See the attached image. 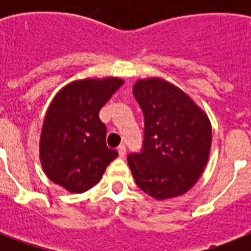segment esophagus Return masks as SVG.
<instances>
[{
	"mask_svg": "<svg viewBox=\"0 0 251 251\" xmlns=\"http://www.w3.org/2000/svg\"><path fill=\"white\" fill-rule=\"evenodd\" d=\"M117 151H118V155H120V157H125V155H126V147H125V146H124V145L118 146Z\"/></svg>",
	"mask_w": 251,
	"mask_h": 251,
	"instance_id": "1",
	"label": "esophagus"
}]
</instances>
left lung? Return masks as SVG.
<instances>
[{
	"label": "left lung",
	"mask_w": 251,
	"mask_h": 251,
	"mask_svg": "<svg viewBox=\"0 0 251 251\" xmlns=\"http://www.w3.org/2000/svg\"><path fill=\"white\" fill-rule=\"evenodd\" d=\"M133 92L145 117L141 152L127 156L135 182L155 199L186 193L207 164L208 118L185 92L159 78L138 80Z\"/></svg>",
	"instance_id": "8db88e82"
}]
</instances>
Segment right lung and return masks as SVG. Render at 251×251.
Returning a JSON list of instances; mask_svg holds the SVG:
<instances>
[{
  "mask_svg": "<svg viewBox=\"0 0 251 251\" xmlns=\"http://www.w3.org/2000/svg\"><path fill=\"white\" fill-rule=\"evenodd\" d=\"M122 83L118 78L76 80L53 99L40 139L41 164L50 181L83 193L117 157V151L106 146V126L99 112Z\"/></svg>",
  "mask_w": 251,
  "mask_h": 251,
  "instance_id": "1",
  "label": "right lung"
}]
</instances>
